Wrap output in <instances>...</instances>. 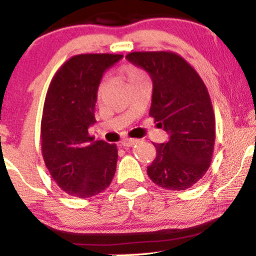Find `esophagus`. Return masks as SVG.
Instances as JSON below:
<instances>
[{
	"label": "esophagus",
	"mask_w": 256,
	"mask_h": 256,
	"mask_svg": "<svg viewBox=\"0 0 256 256\" xmlns=\"http://www.w3.org/2000/svg\"><path fill=\"white\" fill-rule=\"evenodd\" d=\"M136 142H138V140H135V138H125V140L121 141V144H122L124 147H131Z\"/></svg>",
	"instance_id": "obj_1"
}]
</instances>
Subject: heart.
<instances>
[{"instance_id": "heart-1", "label": "heart", "mask_w": 256, "mask_h": 256, "mask_svg": "<svg viewBox=\"0 0 256 256\" xmlns=\"http://www.w3.org/2000/svg\"><path fill=\"white\" fill-rule=\"evenodd\" d=\"M116 74H118V79L122 80L128 88L138 84V82L147 80V76L146 73H144V69L140 68L138 66H136V64H131V63H125L122 64V66H118ZM105 88H106V84H105L104 82H102L99 85H98L96 95L99 99L102 96V94H104Z\"/></svg>"}]
</instances>
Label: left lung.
<instances>
[{
	"label": "left lung",
	"instance_id": "obj_1",
	"mask_svg": "<svg viewBox=\"0 0 256 256\" xmlns=\"http://www.w3.org/2000/svg\"><path fill=\"white\" fill-rule=\"evenodd\" d=\"M126 58L151 76L150 116L170 135L167 142L154 144L157 154L147 174L162 188L187 190L204 176L213 156L216 118L207 86L174 52H132Z\"/></svg>",
	"mask_w": 256,
	"mask_h": 256
}]
</instances>
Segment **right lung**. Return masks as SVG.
Segmentation results:
<instances>
[{"instance_id":"obj_1","label":"right lung","mask_w":256,"mask_h":256,"mask_svg":"<svg viewBox=\"0 0 256 256\" xmlns=\"http://www.w3.org/2000/svg\"><path fill=\"white\" fill-rule=\"evenodd\" d=\"M121 54H78L56 70L49 84L40 122L42 154L52 178L79 198L106 190L116 171L118 148L94 141L96 89L108 68Z\"/></svg>"}]
</instances>
